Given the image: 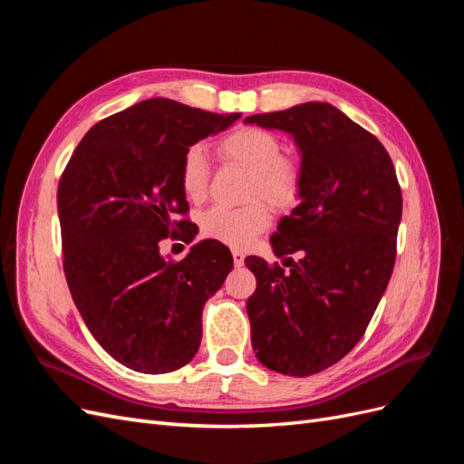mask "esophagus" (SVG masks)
<instances>
[{
    "label": "esophagus",
    "mask_w": 464,
    "mask_h": 464,
    "mask_svg": "<svg viewBox=\"0 0 464 464\" xmlns=\"http://www.w3.org/2000/svg\"><path fill=\"white\" fill-rule=\"evenodd\" d=\"M232 259H234V265H236V266H242V265H244V259H246V256L242 254V251L234 249V251H232Z\"/></svg>",
    "instance_id": "1"
}]
</instances>
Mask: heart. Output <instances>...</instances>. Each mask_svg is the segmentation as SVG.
I'll return each instance as SVG.
<instances>
[{"mask_svg": "<svg viewBox=\"0 0 464 464\" xmlns=\"http://www.w3.org/2000/svg\"><path fill=\"white\" fill-rule=\"evenodd\" d=\"M224 159L246 166L251 172L249 199L263 198L278 208L296 203L300 193V170L296 164L283 159V147L278 139L257 128H244L222 139L218 147ZM210 166L203 147L193 145L181 160V188L191 201L205 199L208 189ZM271 224V213L265 203L256 201L247 207L230 208L217 205L208 208L201 230L232 247H246L254 237Z\"/></svg>", "mask_w": 464, "mask_h": 464, "instance_id": "b5f03b06", "label": "heart"}]
</instances>
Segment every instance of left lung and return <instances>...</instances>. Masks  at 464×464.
I'll use <instances>...</instances> for the list:
<instances>
[{
    "label": "left lung",
    "instance_id": "1",
    "mask_svg": "<svg viewBox=\"0 0 464 464\" xmlns=\"http://www.w3.org/2000/svg\"><path fill=\"white\" fill-rule=\"evenodd\" d=\"M244 123L288 133L302 157L300 203L271 237L290 271L246 259L257 278L246 305L251 344L273 372L314 375L356 346L385 294L402 215L397 174L385 147L329 102Z\"/></svg>",
    "mask_w": 464,
    "mask_h": 464
}]
</instances>
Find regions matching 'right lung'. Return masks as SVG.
<instances>
[{
    "label": "right lung",
    "mask_w": 464,
    "mask_h": 464,
    "mask_svg": "<svg viewBox=\"0 0 464 464\" xmlns=\"http://www.w3.org/2000/svg\"><path fill=\"white\" fill-rule=\"evenodd\" d=\"M240 118L149 98L92 125L65 166L58 215L67 286L98 344L125 368L168 373L198 354L203 305L232 271V254L203 240L174 263L160 244L195 237L188 220H174L189 208L186 150Z\"/></svg>",
    "instance_id": "obj_1"
}]
</instances>
